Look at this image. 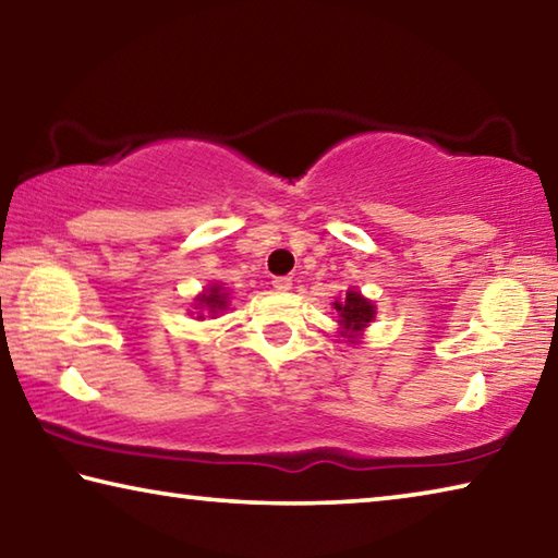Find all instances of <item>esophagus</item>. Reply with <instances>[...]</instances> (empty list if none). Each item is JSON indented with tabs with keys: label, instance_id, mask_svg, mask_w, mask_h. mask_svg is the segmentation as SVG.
<instances>
[{
	"label": "esophagus",
	"instance_id": "1",
	"mask_svg": "<svg viewBox=\"0 0 558 558\" xmlns=\"http://www.w3.org/2000/svg\"><path fill=\"white\" fill-rule=\"evenodd\" d=\"M272 288L280 290V292H286V290L292 288V280L288 276H278V278H272Z\"/></svg>",
	"mask_w": 558,
	"mask_h": 558
}]
</instances>
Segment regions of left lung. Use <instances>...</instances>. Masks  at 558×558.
<instances>
[{
    "label": "left lung",
    "mask_w": 558,
    "mask_h": 558,
    "mask_svg": "<svg viewBox=\"0 0 558 558\" xmlns=\"http://www.w3.org/2000/svg\"><path fill=\"white\" fill-rule=\"evenodd\" d=\"M335 310L339 315V327H342V337H347L352 344H359L364 329L369 327V323L376 315V310L372 305V300H366L362 292L349 290L344 300L335 302Z\"/></svg>",
    "instance_id": "1"
}]
</instances>
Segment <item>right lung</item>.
I'll list each match as a JSON object with an SVG mask.
<instances>
[{
	"mask_svg": "<svg viewBox=\"0 0 558 558\" xmlns=\"http://www.w3.org/2000/svg\"><path fill=\"white\" fill-rule=\"evenodd\" d=\"M229 307V292L223 290V286H219V282H214L211 288H206L199 298H196V305L194 310H199V319H204V313H223V310Z\"/></svg>",
	"mask_w": 558,
	"mask_h": 558,
	"instance_id": "obj_1",
	"label": "right lung"
}]
</instances>
